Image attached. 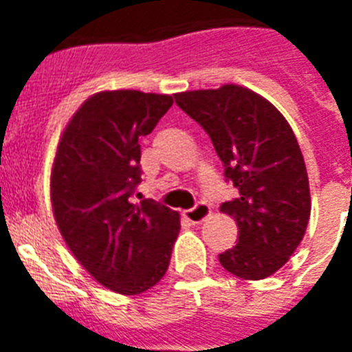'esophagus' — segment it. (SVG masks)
I'll return each mask as SVG.
<instances>
[{
    "label": "esophagus",
    "instance_id": "34e87169",
    "mask_svg": "<svg viewBox=\"0 0 352 352\" xmlns=\"http://www.w3.org/2000/svg\"><path fill=\"white\" fill-rule=\"evenodd\" d=\"M210 214H211L210 206L204 203H199L197 206H194L192 210L183 211V217H185V220H188L190 223H201L203 220H206Z\"/></svg>",
    "mask_w": 352,
    "mask_h": 352
}]
</instances>
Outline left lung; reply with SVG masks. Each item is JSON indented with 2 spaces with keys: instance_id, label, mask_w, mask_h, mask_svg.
I'll list each match as a JSON object with an SVG mask.
<instances>
[{
  "instance_id": "left-lung-1",
  "label": "left lung",
  "mask_w": 352,
  "mask_h": 352,
  "mask_svg": "<svg viewBox=\"0 0 352 352\" xmlns=\"http://www.w3.org/2000/svg\"><path fill=\"white\" fill-rule=\"evenodd\" d=\"M210 135L227 182L239 195L220 206L238 223V245L219 261L243 280H263L294 254L310 219V188L294 132L278 109L252 89L223 84L174 95Z\"/></svg>"
}]
</instances>
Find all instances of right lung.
Wrapping results in <instances>:
<instances>
[{"label": "right lung", "instance_id": "obj_1", "mask_svg": "<svg viewBox=\"0 0 352 352\" xmlns=\"http://www.w3.org/2000/svg\"><path fill=\"white\" fill-rule=\"evenodd\" d=\"M170 105V95L95 93L68 121L56 151V223L80 266L118 294H141L160 282L178 238V211L153 199L130 201L141 183L139 139Z\"/></svg>", "mask_w": 352, "mask_h": 352}]
</instances>
